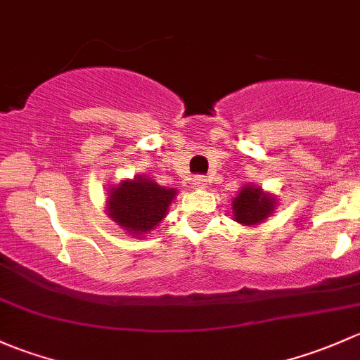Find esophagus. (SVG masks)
Wrapping results in <instances>:
<instances>
[{
  "mask_svg": "<svg viewBox=\"0 0 360 360\" xmlns=\"http://www.w3.org/2000/svg\"><path fill=\"white\" fill-rule=\"evenodd\" d=\"M191 181H193V186L200 188V190H203V188L207 186V183H209V179H207L205 176H195Z\"/></svg>",
  "mask_w": 360,
  "mask_h": 360,
  "instance_id": "obj_1",
  "label": "esophagus"
}]
</instances>
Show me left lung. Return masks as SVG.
I'll return each mask as SVG.
<instances>
[{"mask_svg":"<svg viewBox=\"0 0 360 360\" xmlns=\"http://www.w3.org/2000/svg\"><path fill=\"white\" fill-rule=\"evenodd\" d=\"M272 210H274V198L264 195L260 188L245 186L233 202L234 219L245 226L259 224L269 217Z\"/></svg>","mask_w":360,"mask_h":360,"instance_id":"8db88e82","label":"left lung"}]
</instances>
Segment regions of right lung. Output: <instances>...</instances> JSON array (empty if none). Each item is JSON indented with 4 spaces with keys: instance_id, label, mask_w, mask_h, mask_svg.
<instances>
[{
    "instance_id": "add662e5",
    "label": "right lung",
    "mask_w": 360,
    "mask_h": 360,
    "mask_svg": "<svg viewBox=\"0 0 360 360\" xmlns=\"http://www.w3.org/2000/svg\"><path fill=\"white\" fill-rule=\"evenodd\" d=\"M174 196L176 190L146 177L122 181L108 196V214L129 233H148L165 217Z\"/></svg>"
}]
</instances>
